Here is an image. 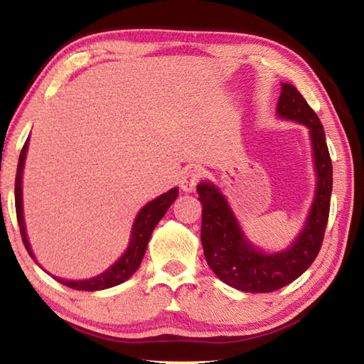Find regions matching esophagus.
<instances>
[{
  "label": "esophagus",
  "mask_w": 364,
  "mask_h": 364,
  "mask_svg": "<svg viewBox=\"0 0 364 364\" xmlns=\"http://www.w3.org/2000/svg\"><path fill=\"white\" fill-rule=\"evenodd\" d=\"M201 181V171L198 168H190L183 173L181 187L183 191H193L196 188V185Z\"/></svg>",
  "instance_id": "1"
}]
</instances>
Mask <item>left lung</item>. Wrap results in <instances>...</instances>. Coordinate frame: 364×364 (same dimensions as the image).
<instances>
[{
    "label": "left lung",
    "instance_id": "left-lung-1",
    "mask_svg": "<svg viewBox=\"0 0 364 364\" xmlns=\"http://www.w3.org/2000/svg\"><path fill=\"white\" fill-rule=\"evenodd\" d=\"M278 114L306 125L313 139L317 190L303 232L286 251L265 255L251 247L225 196L210 183H199L203 204L201 242L207 265L223 283L243 292H273L292 283L314 262L328 223L333 166L322 122L295 86L284 83Z\"/></svg>",
    "mask_w": 364,
    "mask_h": 364
}]
</instances>
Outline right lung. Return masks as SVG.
Here are the masks:
<instances>
[{
    "instance_id": "right-lung-1",
    "label": "right lung",
    "mask_w": 364,
    "mask_h": 364,
    "mask_svg": "<svg viewBox=\"0 0 364 364\" xmlns=\"http://www.w3.org/2000/svg\"><path fill=\"white\" fill-rule=\"evenodd\" d=\"M28 139L25 141L23 147H21L18 165H17L16 212H17V221L20 226L21 240H23V245H25V248L29 253V256L34 259V255H33L31 248H29V243L26 239L25 223H23V209H21V173H23V165H25V159H26ZM177 193H179V190L171 188L168 193H163V195H160L159 198H155L154 201L146 204L143 209L139 210L135 223H133L130 245H129L127 251H125L119 261L111 265L107 272H103L102 275L95 277V278L83 279V281H69V279H61V278H56V279L61 284L72 287V289H77V291H100V289L113 287V286L124 283V281H127L133 275V273L136 272L141 261H143V256H144L146 248H147V242H149V239H151L154 228L157 226V223L161 220L163 215L166 213L169 205L174 203V199L177 198Z\"/></svg>"
}]
</instances>
